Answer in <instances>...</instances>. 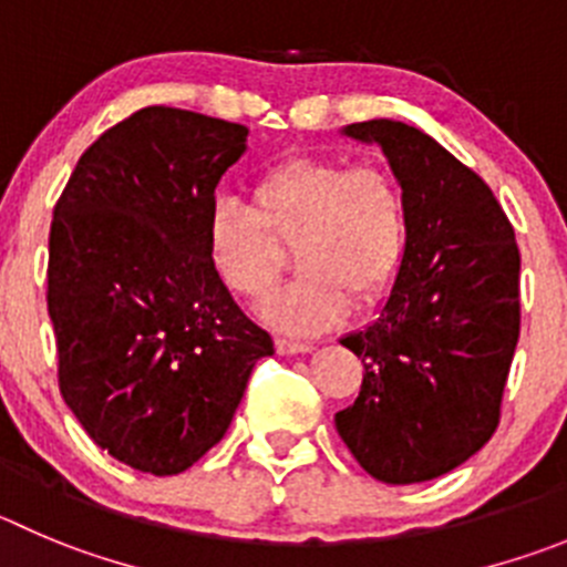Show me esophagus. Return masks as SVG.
I'll return each mask as SVG.
<instances>
[{"label":"esophagus","instance_id":"obj_1","mask_svg":"<svg viewBox=\"0 0 567 567\" xmlns=\"http://www.w3.org/2000/svg\"><path fill=\"white\" fill-rule=\"evenodd\" d=\"M308 341H293V338H277V352L279 355H301V352H310Z\"/></svg>","mask_w":567,"mask_h":567}]
</instances>
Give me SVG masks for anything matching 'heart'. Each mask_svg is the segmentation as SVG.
<instances>
[{"label":"heart","instance_id":"b5f03b06","mask_svg":"<svg viewBox=\"0 0 567 567\" xmlns=\"http://www.w3.org/2000/svg\"><path fill=\"white\" fill-rule=\"evenodd\" d=\"M254 206L224 198L206 218V254L224 285L257 299L277 282L285 246L296 274L262 301L279 330L321 332L389 296L409 257L411 212L385 162L293 156L254 182Z\"/></svg>","mask_w":567,"mask_h":567}]
</instances>
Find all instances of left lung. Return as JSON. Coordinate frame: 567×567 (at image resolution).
Masks as SVG:
<instances>
[{
  "label": "left lung",
  "mask_w": 567,
  "mask_h": 567,
  "mask_svg": "<svg viewBox=\"0 0 567 567\" xmlns=\"http://www.w3.org/2000/svg\"><path fill=\"white\" fill-rule=\"evenodd\" d=\"M343 134L383 147L409 195L411 240L378 319L341 338L363 383L336 427L372 478L420 484L498 427L520 336V251L484 178L420 128L369 120Z\"/></svg>",
  "instance_id": "left-lung-1"
}]
</instances>
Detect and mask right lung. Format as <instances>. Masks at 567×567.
<instances>
[{
  "label": "right lung",
  "instance_id": "add662e5",
  "mask_svg": "<svg viewBox=\"0 0 567 567\" xmlns=\"http://www.w3.org/2000/svg\"><path fill=\"white\" fill-rule=\"evenodd\" d=\"M248 128L147 105L86 147L52 212L47 310L58 385L83 431L140 473L176 475L224 439L274 341L206 254V218Z\"/></svg>",
  "mask_w": 567,
  "mask_h": 567
}]
</instances>
